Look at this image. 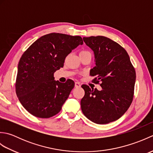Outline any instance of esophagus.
<instances>
[{
  "instance_id": "1",
  "label": "esophagus",
  "mask_w": 153,
  "mask_h": 153,
  "mask_svg": "<svg viewBox=\"0 0 153 153\" xmlns=\"http://www.w3.org/2000/svg\"><path fill=\"white\" fill-rule=\"evenodd\" d=\"M75 87H81L80 83L78 82H75Z\"/></svg>"
}]
</instances>
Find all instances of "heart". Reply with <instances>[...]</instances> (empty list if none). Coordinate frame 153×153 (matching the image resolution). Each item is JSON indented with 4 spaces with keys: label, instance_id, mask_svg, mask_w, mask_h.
Instances as JSON below:
<instances>
[{
    "label": "heart",
    "instance_id": "heart-1",
    "mask_svg": "<svg viewBox=\"0 0 153 153\" xmlns=\"http://www.w3.org/2000/svg\"><path fill=\"white\" fill-rule=\"evenodd\" d=\"M80 53H90L88 51H82Z\"/></svg>",
    "mask_w": 153,
    "mask_h": 153
}]
</instances>
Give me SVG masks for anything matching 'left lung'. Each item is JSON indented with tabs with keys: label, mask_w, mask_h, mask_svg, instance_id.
Instances as JSON below:
<instances>
[{
	"label": "left lung",
	"mask_w": 153,
	"mask_h": 153,
	"mask_svg": "<svg viewBox=\"0 0 153 153\" xmlns=\"http://www.w3.org/2000/svg\"><path fill=\"white\" fill-rule=\"evenodd\" d=\"M83 41L94 53L95 66L91 76L102 90L82 87L85 95L81 108L87 118L98 124L116 121L124 114L134 98L136 74L126 51L119 44L103 36L83 37Z\"/></svg>",
	"instance_id": "obj_1"
}]
</instances>
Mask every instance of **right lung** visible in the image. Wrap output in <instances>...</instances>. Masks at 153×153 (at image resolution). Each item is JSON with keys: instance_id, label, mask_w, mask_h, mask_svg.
<instances>
[{"instance_id": "1", "label": "right lung", "mask_w": 153, "mask_h": 153, "mask_svg": "<svg viewBox=\"0 0 153 153\" xmlns=\"http://www.w3.org/2000/svg\"><path fill=\"white\" fill-rule=\"evenodd\" d=\"M80 36L52 33L39 38L22 54L18 66L16 92L31 114L48 118L59 112L74 87V81L62 83L54 73L64 66L71 51L83 45Z\"/></svg>"}]
</instances>
